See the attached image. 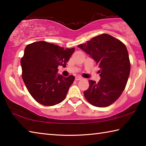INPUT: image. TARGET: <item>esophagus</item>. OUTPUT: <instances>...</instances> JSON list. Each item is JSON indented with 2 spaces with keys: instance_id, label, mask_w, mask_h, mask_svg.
Instances as JSON below:
<instances>
[{
  "instance_id": "esophagus-1",
  "label": "esophagus",
  "mask_w": 146,
  "mask_h": 146,
  "mask_svg": "<svg viewBox=\"0 0 146 146\" xmlns=\"http://www.w3.org/2000/svg\"><path fill=\"white\" fill-rule=\"evenodd\" d=\"M81 79H82V78L81 77V76H76V77H75V80H81Z\"/></svg>"
}]
</instances>
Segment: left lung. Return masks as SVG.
Returning a JSON list of instances; mask_svg holds the SVG:
<instances>
[{"label":"left lung","mask_w":146,"mask_h":146,"mask_svg":"<svg viewBox=\"0 0 146 146\" xmlns=\"http://www.w3.org/2000/svg\"><path fill=\"white\" fill-rule=\"evenodd\" d=\"M78 48L97 62L100 79L89 80L90 87L84 91L86 99L97 107L114 103L124 90L130 73V61L125 44L113 36L102 34Z\"/></svg>","instance_id":"8db88e82"}]
</instances>
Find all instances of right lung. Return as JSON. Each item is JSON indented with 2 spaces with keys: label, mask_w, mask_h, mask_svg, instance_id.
Returning a JSON list of instances; mask_svg holds the SVG:
<instances>
[{
  "label": "right lung",
  "mask_w": 146,
  "mask_h": 146,
  "mask_svg": "<svg viewBox=\"0 0 146 146\" xmlns=\"http://www.w3.org/2000/svg\"><path fill=\"white\" fill-rule=\"evenodd\" d=\"M75 48L38 41L27 45L21 64L23 79L29 93L36 102L55 106L64 100L75 76L58 74V67H66Z\"/></svg>",
  "instance_id": "1"
}]
</instances>
